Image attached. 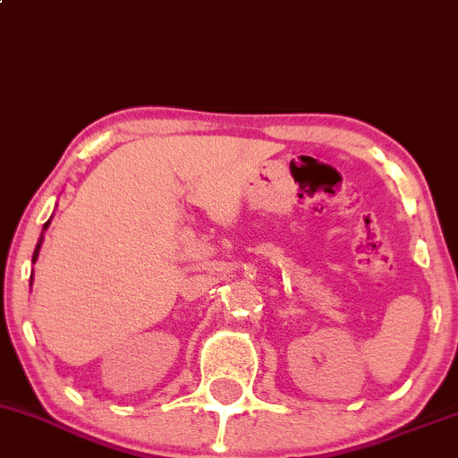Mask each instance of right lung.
<instances>
[{
  "mask_svg": "<svg viewBox=\"0 0 458 458\" xmlns=\"http://www.w3.org/2000/svg\"><path fill=\"white\" fill-rule=\"evenodd\" d=\"M49 223H51V220H47V223H45V227H43V231L49 227ZM40 242H43V240H40ZM40 242H38V244H36V250H34V257H32V261H36V257H38V250H40Z\"/></svg>",
  "mask_w": 458,
  "mask_h": 458,
  "instance_id": "right-lung-1",
  "label": "right lung"
}]
</instances>
